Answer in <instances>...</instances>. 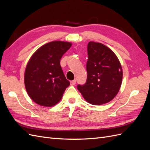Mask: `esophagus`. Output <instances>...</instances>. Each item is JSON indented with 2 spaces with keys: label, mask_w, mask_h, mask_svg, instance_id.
<instances>
[{
  "label": "esophagus",
  "mask_w": 150,
  "mask_h": 150,
  "mask_svg": "<svg viewBox=\"0 0 150 150\" xmlns=\"http://www.w3.org/2000/svg\"><path fill=\"white\" fill-rule=\"evenodd\" d=\"M71 85H75L76 83V80H72V81H71Z\"/></svg>",
  "instance_id": "obj_1"
}]
</instances>
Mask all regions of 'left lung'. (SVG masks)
<instances>
[{"instance_id":"8db88e82","label":"left lung","mask_w":150,"mask_h":150,"mask_svg":"<svg viewBox=\"0 0 150 150\" xmlns=\"http://www.w3.org/2000/svg\"><path fill=\"white\" fill-rule=\"evenodd\" d=\"M88 54L87 80L84 85H78V89L89 103L106 104L116 96L121 86L120 62L112 50L101 43L89 42Z\"/></svg>"}]
</instances>
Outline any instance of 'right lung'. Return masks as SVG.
Instances as JSON below:
<instances>
[{"label":"right lung","instance_id":"right-lung-1","mask_svg":"<svg viewBox=\"0 0 150 150\" xmlns=\"http://www.w3.org/2000/svg\"><path fill=\"white\" fill-rule=\"evenodd\" d=\"M71 46L69 42L52 41L39 47L30 58L25 70V87L32 100L39 105L54 106L70 85L60 61Z\"/></svg>","mask_w":150,"mask_h":150}]
</instances>
